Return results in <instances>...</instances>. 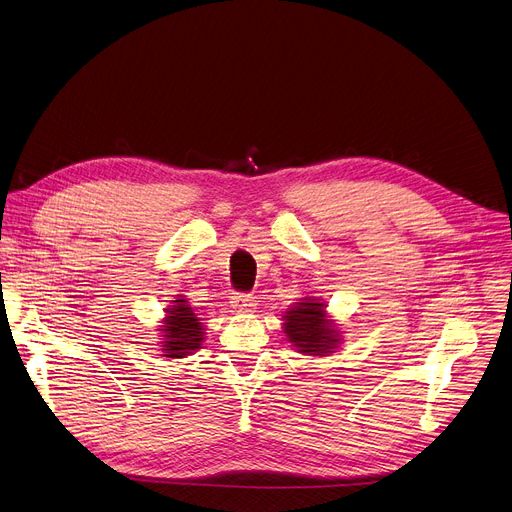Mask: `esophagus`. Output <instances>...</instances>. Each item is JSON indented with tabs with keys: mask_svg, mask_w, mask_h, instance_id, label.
<instances>
[{
	"mask_svg": "<svg viewBox=\"0 0 512 512\" xmlns=\"http://www.w3.org/2000/svg\"><path fill=\"white\" fill-rule=\"evenodd\" d=\"M230 304H232V309H236V311H251L255 306V298L251 294L241 292V294H234L230 298Z\"/></svg>",
	"mask_w": 512,
	"mask_h": 512,
	"instance_id": "1",
	"label": "esophagus"
}]
</instances>
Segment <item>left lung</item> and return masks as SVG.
<instances>
[{
  "label": "left lung",
  "instance_id": "left-lung-1",
  "mask_svg": "<svg viewBox=\"0 0 512 512\" xmlns=\"http://www.w3.org/2000/svg\"><path fill=\"white\" fill-rule=\"evenodd\" d=\"M284 333L300 354L327 356L339 344V331L325 317V304L317 298H302L284 315Z\"/></svg>",
  "mask_w": 512,
  "mask_h": 512
}]
</instances>
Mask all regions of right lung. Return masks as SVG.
<instances>
[{"mask_svg":"<svg viewBox=\"0 0 512 512\" xmlns=\"http://www.w3.org/2000/svg\"><path fill=\"white\" fill-rule=\"evenodd\" d=\"M164 335L162 356L164 358H185L201 348L203 325L195 317L193 309L185 298L173 300V309H166L164 325L160 329Z\"/></svg>","mask_w":512,"mask_h":512,"instance_id":"1","label":"right lung"}]
</instances>
